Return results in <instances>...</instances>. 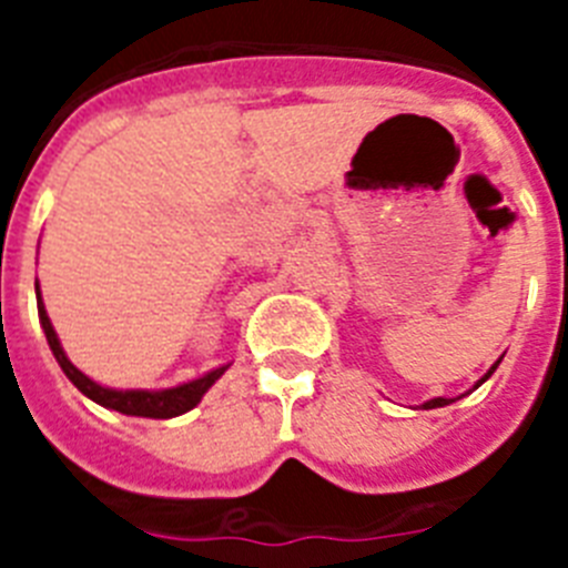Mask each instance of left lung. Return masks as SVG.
Segmentation results:
<instances>
[{
	"label": "left lung",
	"instance_id": "obj_1",
	"mask_svg": "<svg viewBox=\"0 0 568 568\" xmlns=\"http://www.w3.org/2000/svg\"><path fill=\"white\" fill-rule=\"evenodd\" d=\"M498 364H500V358L495 361V364H491L489 369H486L484 378H480L478 384L471 386V389H478V386L484 384V381H489V375L495 373V369H498ZM471 389H469V393H471ZM469 393H464V395H469ZM464 395H458V398H464ZM458 398H429V400H424V404H420V409H438V406H449V404H455V400H458Z\"/></svg>",
	"mask_w": 568,
	"mask_h": 568
}]
</instances>
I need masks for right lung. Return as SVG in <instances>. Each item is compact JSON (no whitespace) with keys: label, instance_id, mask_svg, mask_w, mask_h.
<instances>
[{"label":"right lung","instance_id":"1","mask_svg":"<svg viewBox=\"0 0 568 568\" xmlns=\"http://www.w3.org/2000/svg\"><path fill=\"white\" fill-rule=\"evenodd\" d=\"M37 307H39V324H42L44 329L50 353H53V358L59 361V366H62V373L70 378V384L77 386L82 395H88L90 400H97L99 406H104V409H115V413H122V415H135V418H179V415L190 413V409L204 398V393H207L210 386L227 373V366H230V364L215 366V369L204 373L202 378L184 381V384L168 386V389H113V386H102L90 378V375H84L82 369H77V366L70 364L68 355H64L62 341H59L57 329H53V324H50L48 318V310H44L42 293H39V281H37Z\"/></svg>","mask_w":568,"mask_h":568}]
</instances>
